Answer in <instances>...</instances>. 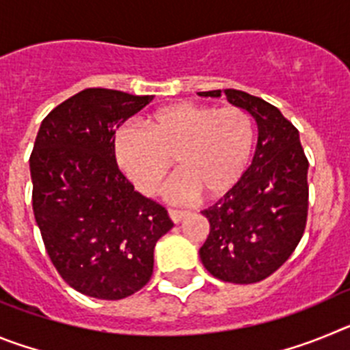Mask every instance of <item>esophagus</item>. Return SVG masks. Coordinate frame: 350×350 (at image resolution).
<instances>
[{
	"label": "esophagus",
	"mask_w": 350,
	"mask_h": 350,
	"mask_svg": "<svg viewBox=\"0 0 350 350\" xmlns=\"http://www.w3.org/2000/svg\"><path fill=\"white\" fill-rule=\"evenodd\" d=\"M168 215H170V219H172V222H175V224H177V222H180L182 219L187 215V212H184V210H168Z\"/></svg>",
	"instance_id": "esophagus-1"
}]
</instances>
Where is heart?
Masks as SVG:
<instances>
[{"instance_id": "1", "label": "heart", "mask_w": 350, "mask_h": 350, "mask_svg": "<svg viewBox=\"0 0 350 350\" xmlns=\"http://www.w3.org/2000/svg\"><path fill=\"white\" fill-rule=\"evenodd\" d=\"M119 170L142 194H156L177 161L180 173L170 180L166 198L182 203L205 194L224 196L238 182L252 157L254 124L238 107L175 103L161 108L144 126L122 124L113 135Z\"/></svg>"}]
</instances>
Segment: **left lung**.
<instances>
[{
	"label": "left lung",
	"mask_w": 350,
	"mask_h": 350,
	"mask_svg": "<svg viewBox=\"0 0 350 350\" xmlns=\"http://www.w3.org/2000/svg\"><path fill=\"white\" fill-rule=\"evenodd\" d=\"M221 92L200 96L221 98ZM224 94L254 119L258 145L242 180L202 212L210 233L200 258L222 282L254 284L279 270L301 240L308 212V161L298 129L279 108L237 89H224Z\"/></svg>",
	"instance_id": "left-lung-1"
}]
</instances>
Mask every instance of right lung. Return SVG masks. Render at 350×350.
<instances>
[{
    "label": "right lung",
    "instance_id": "right-lung-1",
    "mask_svg": "<svg viewBox=\"0 0 350 350\" xmlns=\"http://www.w3.org/2000/svg\"><path fill=\"white\" fill-rule=\"evenodd\" d=\"M154 96L83 89L55 107L29 157L33 212L52 265L85 296L122 299L148 282L168 212L135 191L113 135Z\"/></svg>",
    "mask_w": 350,
    "mask_h": 350
}]
</instances>
